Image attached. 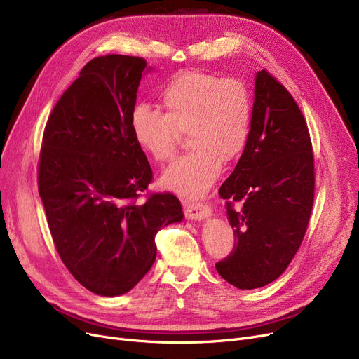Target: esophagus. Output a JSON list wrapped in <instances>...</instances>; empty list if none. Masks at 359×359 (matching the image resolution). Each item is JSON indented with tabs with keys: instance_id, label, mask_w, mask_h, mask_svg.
Returning a JSON list of instances; mask_svg holds the SVG:
<instances>
[{
	"instance_id": "1",
	"label": "esophagus",
	"mask_w": 359,
	"mask_h": 359,
	"mask_svg": "<svg viewBox=\"0 0 359 359\" xmlns=\"http://www.w3.org/2000/svg\"><path fill=\"white\" fill-rule=\"evenodd\" d=\"M212 212L211 206L205 202H186L184 203V215L191 219H203L210 217Z\"/></svg>"
}]
</instances>
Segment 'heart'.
<instances>
[{
	"label": "heart",
	"instance_id": "b5f03b06",
	"mask_svg": "<svg viewBox=\"0 0 359 359\" xmlns=\"http://www.w3.org/2000/svg\"><path fill=\"white\" fill-rule=\"evenodd\" d=\"M163 111L137 104L130 130L137 145L154 161L176 153L180 134L192 147L170 164L161 183L186 198L202 196L221 173L222 161L237 158L246 147L253 118L246 83L199 69L177 74L160 94Z\"/></svg>",
	"mask_w": 359,
	"mask_h": 359
}]
</instances>
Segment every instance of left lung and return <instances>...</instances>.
I'll list each match as a JSON object with an SVG mask.
<instances>
[{
	"instance_id": "left-lung-1",
	"label": "left lung",
	"mask_w": 359,
	"mask_h": 359,
	"mask_svg": "<svg viewBox=\"0 0 359 359\" xmlns=\"http://www.w3.org/2000/svg\"><path fill=\"white\" fill-rule=\"evenodd\" d=\"M314 175L303 113L269 71H259L249 141L218 192L236 241L233 252L215 263L225 280L253 290L285 272L309 227Z\"/></svg>"
}]
</instances>
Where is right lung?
Instances as JSON below:
<instances>
[{"instance_id":"add662e5","label":"right lung","mask_w":359,"mask_h":359,"mask_svg":"<svg viewBox=\"0 0 359 359\" xmlns=\"http://www.w3.org/2000/svg\"><path fill=\"white\" fill-rule=\"evenodd\" d=\"M145 67L118 53L87 62L50 111L37 164L56 252L104 297L134 288L156 260L158 230L183 218L173 194H148L153 170L130 130Z\"/></svg>"}]
</instances>
